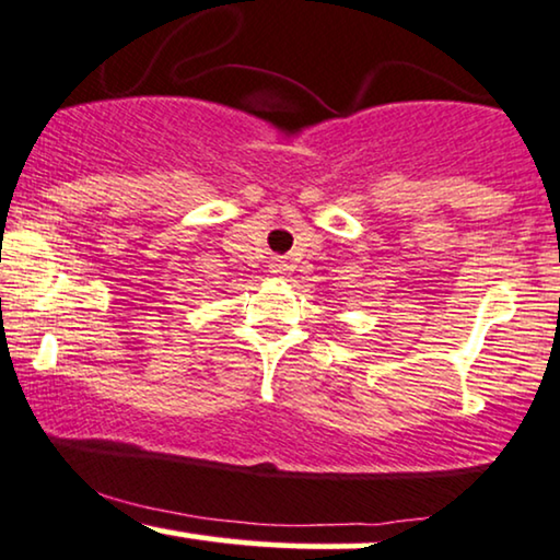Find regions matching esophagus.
I'll list each match as a JSON object with an SVG mask.
<instances>
[{
	"label": "esophagus",
	"mask_w": 560,
	"mask_h": 560,
	"mask_svg": "<svg viewBox=\"0 0 560 560\" xmlns=\"http://www.w3.org/2000/svg\"><path fill=\"white\" fill-rule=\"evenodd\" d=\"M288 270H290L288 259H282V257H278V259H272V272H278V275H285Z\"/></svg>",
	"instance_id": "1"
}]
</instances>
